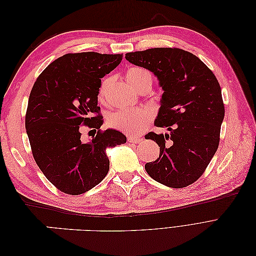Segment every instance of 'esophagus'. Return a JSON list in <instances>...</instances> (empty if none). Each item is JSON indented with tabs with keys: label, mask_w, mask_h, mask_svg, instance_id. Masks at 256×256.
Masks as SVG:
<instances>
[{
	"label": "esophagus",
	"mask_w": 256,
	"mask_h": 256,
	"mask_svg": "<svg viewBox=\"0 0 256 256\" xmlns=\"http://www.w3.org/2000/svg\"><path fill=\"white\" fill-rule=\"evenodd\" d=\"M141 140H142V136L140 134L128 136V142H130V143H138Z\"/></svg>",
	"instance_id": "esophagus-1"
}]
</instances>
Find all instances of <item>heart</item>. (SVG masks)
Here are the masks:
<instances>
[{"label": "heart", "mask_w": 256, "mask_h": 256, "mask_svg": "<svg viewBox=\"0 0 256 256\" xmlns=\"http://www.w3.org/2000/svg\"><path fill=\"white\" fill-rule=\"evenodd\" d=\"M126 81L134 90L141 88L145 85L152 86L150 74L140 67H132L126 72ZM110 78H106L99 86L98 98L102 99L104 92L109 86ZM152 118V112L150 109L143 108H134V109H125L114 112L108 122L115 129H118L127 134H134L136 131L146 127Z\"/></svg>", "instance_id": "1"}]
</instances>
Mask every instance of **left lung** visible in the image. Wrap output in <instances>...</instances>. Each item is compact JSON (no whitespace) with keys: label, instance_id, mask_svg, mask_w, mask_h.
<instances>
[{"label":"left lung","instance_id":"left-lung-1","mask_svg":"<svg viewBox=\"0 0 256 256\" xmlns=\"http://www.w3.org/2000/svg\"><path fill=\"white\" fill-rule=\"evenodd\" d=\"M126 60L152 72L164 90L154 126L166 127L170 134H147L160 154L145 164L146 172L168 187H187L204 173L218 150L224 118L219 82L198 56L182 49L129 52Z\"/></svg>","mask_w":256,"mask_h":256}]
</instances>
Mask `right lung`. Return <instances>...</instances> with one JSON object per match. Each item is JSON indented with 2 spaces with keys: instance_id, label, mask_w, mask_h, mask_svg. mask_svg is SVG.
<instances>
[{
  "instance_id": "add662e5",
  "label": "right lung",
  "mask_w": 256,
  "mask_h": 256,
  "mask_svg": "<svg viewBox=\"0 0 256 256\" xmlns=\"http://www.w3.org/2000/svg\"><path fill=\"white\" fill-rule=\"evenodd\" d=\"M122 54L68 53L53 60L30 90L26 128L33 156L47 180L67 194H82L109 172L106 150L127 138L109 128L90 142L80 140L82 126L98 128L102 79L118 67Z\"/></svg>"
}]
</instances>
